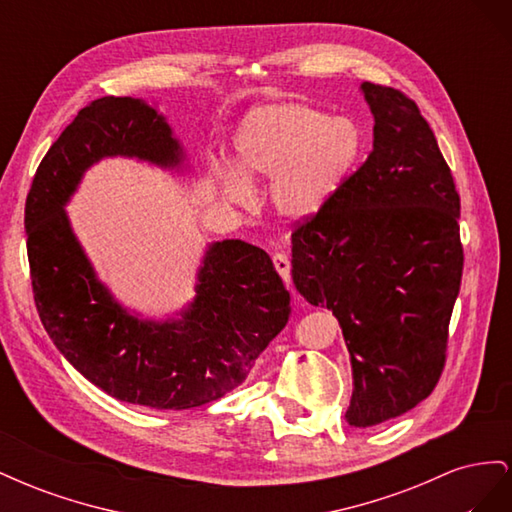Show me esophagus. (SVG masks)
Instances as JSON below:
<instances>
[{
	"label": "esophagus",
	"mask_w": 512,
	"mask_h": 512,
	"mask_svg": "<svg viewBox=\"0 0 512 512\" xmlns=\"http://www.w3.org/2000/svg\"><path fill=\"white\" fill-rule=\"evenodd\" d=\"M273 265H275V269H277V273H280L284 280L288 282L290 280V258L286 256V254H282V252H277L275 256H273Z\"/></svg>",
	"instance_id": "1"
}]
</instances>
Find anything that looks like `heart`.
Instances as JSON below:
<instances>
[{
	"label": "heart",
	"mask_w": 512,
	"mask_h": 512,
	"mask_svg": "<svg viewBox=\"0 0 512 512\" xmlns=\"http://www.w3.org/2000/svg\"><path fill=\"white\" fill-rule=\"evenodd\" d=\"M237 168H215L220 194L243 205L252 181L272 179L271 203L290 220L312 218L327 207L359 164L365 136L350 117H331L301 100L252 108L232 138Z\"/></svg>",
	"instance_id": "b5f03b06"
}]
</instances>
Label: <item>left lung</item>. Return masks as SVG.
Instances as JSON below:
<instances>
[{
    "mask_svg": "<svg viewBox=\"0 0 512 512\" xmlns=\"http://www.w3.org/2000/svg\"><path fill=\"white\" fill-rule=\"evenodd\" d=\"M374 149L312 218L294 222L292 280L342 324L346 421L374 427L421 404L442 376L463 273L459 194L412 98L361 85Z\"/></svg>",
    "mask_w": 512,
    "mask_h": 512,
    "instance_id": "left-lung-1",
    "label": "left lung"
}]
</instances>
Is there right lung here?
I'll list each match as a JSON object with an SVG mask.
<instances>
[{
  "label": "right lung",
  "instance_id": "add662e5",
  "mask_svg": "<svg viewBox=\"0 0 512 512\" xmlns=\"http://www.w3.org/2000/svg\"><path fill=\"white\" fill-rule=\"evenodd\" d=\"M104 156L177 166L181 147L164 117L134 98L91 102L59 134L25 203L40 320L57 350L111 397L158 410L209 404L237 389L286 327L290 292L265 250L230 239L209 247L181 320L130 316L96 280L64 211L85 170Z\"/></svg>",
  "mask_w": 512,
  "mask_h": 512
}]
</instances>
